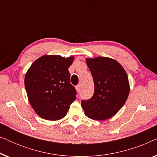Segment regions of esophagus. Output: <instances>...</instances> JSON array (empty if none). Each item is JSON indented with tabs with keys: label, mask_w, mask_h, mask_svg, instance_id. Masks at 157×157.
<instances>
[{
	"label": "esophagus",
	"mask_w": 157,
	"mask_h": 157,
	"mask_svg": "<svg viewBox=\"0 0 157 157\" xmlns=\"http://www.w3.org/2000/svg\"><path fill=\"white\" fill-rule=\"evenodd\" d=\"M76 91H78V92L80 91V90H81V85H78V86H76Z\"/></svg>",
	"instance_id": "esophagus-1"
}]
</instances>
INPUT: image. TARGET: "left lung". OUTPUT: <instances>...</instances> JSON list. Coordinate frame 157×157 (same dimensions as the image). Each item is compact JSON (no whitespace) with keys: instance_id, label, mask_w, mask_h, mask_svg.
I'll return each mask as SVG.
<instances>
[{"instance_id":"left-lung-1","label":"left lung","mask_w":157,"mask_h":157,"mask_svg":"<svg viewBox=\"0 0 157 157\" xmlns=\"http://www.w3.org/2000/svg\"><path fill=\"white\" fill-rule=\"evenodd\" d=\"M94 83V93L81 106L90 119L106 120L114 116L125 104L129 94L127 74L122 66L107 57L86 59Z\"/></svg>"}]
</instances>
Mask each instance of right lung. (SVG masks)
I'll return each mask as SVG.
<instances>
[{
	"label": "right lung",
	"mask_w": 157,
	"mask_h": 157,
	"mask_svg": "<svg viewBox=\"0 0 157 157\" xmlns=\"http://www.w3.org/2000/svg\"><path fill=\"white\" fill-rule=\"evenodd\" d=\"M74 57L45 55L36 60L25 76V88L32 108L50 121L63 119L76 98L68 68Z\"/></svg>",
	"instance_id": "right-lung-1"
}]
</instances>
